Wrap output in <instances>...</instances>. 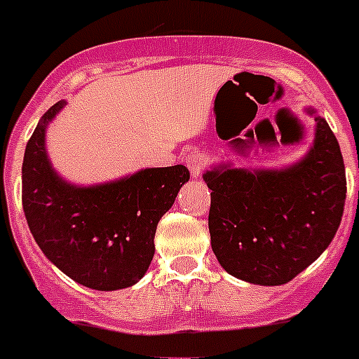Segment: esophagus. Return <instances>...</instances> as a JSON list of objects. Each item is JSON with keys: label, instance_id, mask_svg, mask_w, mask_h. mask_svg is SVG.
Segmentation results:
<instances>
[{"label": "esophagus", "instance_id": "1", "mask_svg": "<svg viewBox=\"0 0 359 359\" xmlns=\"http://www.w3.org/2000/svg\"><path fill=\"white\" fill-rule=\"evenodd\" d=\"M206 163H208V156L205 153H197L196 151V153H190L187 156V167H189L192 177H199V174L203 172Z\"/></svg>", "mask_w": 359, "mask_h": 359}]
</instances>
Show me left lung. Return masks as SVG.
<instances>
[{
    "mask_svg": "<svg viewBox=\"0 0 359 359\" xmlns=\"http://www.w3.org/2000/svg\"><path fill=\"white\" fill-rule=\"evenodd\" d=\"M301 160L281 169L219 163L205 170L212 190L208 228L220 267L242 281L285 285L327 249L344 215L345 165L324 117Z\"/></svg>",
    "mask_w": 359,
    "mask_h": 359,
    "instance_id": "obj_1",
    "label": "left lung"
}]
</instances>
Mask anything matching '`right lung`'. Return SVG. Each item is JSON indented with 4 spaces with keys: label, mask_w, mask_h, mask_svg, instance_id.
I'll list each match as a JSON object with an SVG mask.
<instances>
[{
    "label": "right lung",
    "mask_w": 359,
    "mask_h": 359,
    "mask_svg": "<svg viewBox=\"0 0 359 359\" xmlns=\"http://www.w3.org/2000/svg\"><path fill=\"white\" fill-rule=\"evenodd\" d=\"M65 107L41 117L22 160V210L46 258L72 281L100 292L133 287L154 256V233L190 180L185 165L140 169L97 185H74L55 170L46 130Z\"/></svg>",
    "instance_id": "obj_1"
}]
</instances>
